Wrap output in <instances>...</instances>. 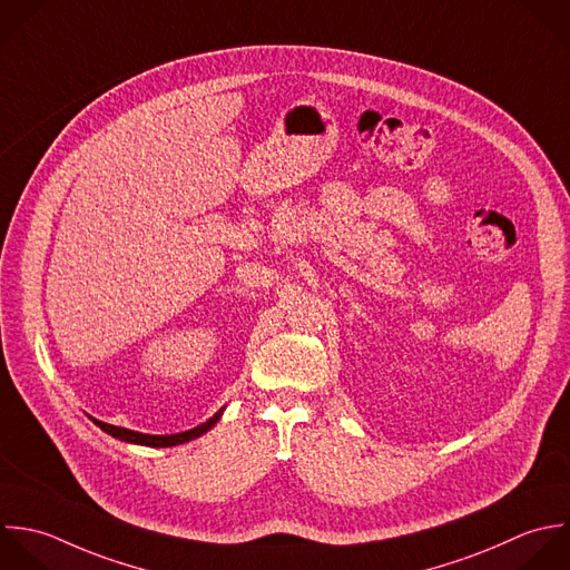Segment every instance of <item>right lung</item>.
Segmentation results:
<instances>
[{
    "label": "right lung",
    "mask_w": 570,
    "mask_h": 570,
    "mask_svg": "<svg viewBox=\"0 0 570 570\" xmlns=\"http://www.w3.org/2000/svg\"><path fill=\"white\" fill-rule=\"evenodd\" d=\"M222 413H224V406H222L210 420H206L204 424H199V426H195V429H190V431H184V433H173V435H148V433H137V431H130V429L112 426V424L99 422V420H95V417H90V420H92V424H97L104 433H108V435L115 438V440H121V442H128V444H139V446H150V449H168V446L186 444V442H190V440L204 435L206 431H210V429L219 422Z\"/></svg>",
    "instance_id": "obj_1"
}]
</instances>
